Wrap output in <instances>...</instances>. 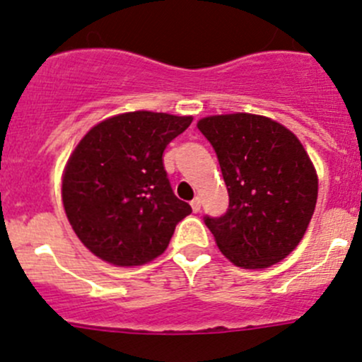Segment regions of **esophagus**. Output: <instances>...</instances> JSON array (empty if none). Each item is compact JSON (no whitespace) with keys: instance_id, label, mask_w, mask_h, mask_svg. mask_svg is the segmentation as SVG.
<instances>
[{"instance_id":"34e87169","label":"esophagus","mask_w":362,"mask_h":362,"mask_svg":"<svg viewBox=\"0 0 362 362\" xmlns=\"http://www.w3.org/2000/svg\"><path fill=\"white\" fill-rule=\"evenodd\" d=\"M191 206H192V211H199V210H202V199L194 198L191 202Z\"/></svg>"}]
</instances>
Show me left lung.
Listing matches in <instances>:
<instances>
[{"instance_id":"1","label":"left lung","mask_w":362,"mask_h":362,"mask_svg":"<svg viewBox=\"0 0 362 362\" xmlns=\"http://www.w3.org/2000/svg\"><path fill=\"white\" fill-rule=\"evenodd\" d=\"M198 129L217 154L229 194L224 215L204 217L218 249L247 269L286 259L308 228L319 191L301 141L252 113L204 117Z\"/></svg>"}]
</instances>
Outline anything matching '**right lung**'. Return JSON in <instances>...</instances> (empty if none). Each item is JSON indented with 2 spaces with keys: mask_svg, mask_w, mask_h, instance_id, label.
Wrapping results in <instances>:
<instances>
[{
  "mask_svg": "<svg viewBox=\"0 0 362 362\" xmlns=\"http://www.w3.org/2000/svg\"><path fill=\"white\" fill-rule=\"evenodd\" d=\"M192 117L129 112L94 126L63 175V204L73 231L94 255L140 266L166 250L192 211L171 189L163 154Z\"/></svg>",
  "mask_w": 362,
  "mask_h": 362,
  "instance_id": "1",
  "label": "right lung"
}]
</instances>
